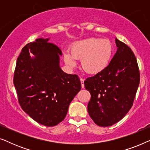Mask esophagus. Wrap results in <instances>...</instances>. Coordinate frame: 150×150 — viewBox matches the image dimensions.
<instances>
[{"instance_id":"esophagus-1","label":"esophagus","mask_w":150,"mask_h":150,"mask_svg":"<svg viewBox=\"0 0 150 150\" xmlns=\"http://www.w3.org/2000/svg\"><path fill=\"white\" fill-rule=\"evenodd\" d=\"M80 81H81V87H82V88H84L85 87V85H84V81H85V80H84L83 79H80Z\"/></svg>"}]
</instances>
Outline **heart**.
Instances as JSON below:
<instances>
[{"label": "heart", "instance_id": "1", "mask_svg": "<svg viewBox=\"0 0 150 150\" xmlns=\"http://www.w3.org/2000/svg\"><path fill=\"white\" fill-rule=\"evenodd\" d=\"M113 53L110 40L89 38L78 41L70 47V53L65 52L64 61L70 67H75L76 60H81V67L88 74L96 75L108 66Z\"/></svg>", "mask_w": 150, "mask_h": 150}]
</instances>
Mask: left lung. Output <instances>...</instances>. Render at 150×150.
Here are the masks:
<instances>
[{"label":"left lung","mask_w":150,"mask_h":150,"mask_svg":"<svg viewBox=\"0 0 150 150\" xmlns=\"http://www.w3.org/2000/svg\"><path fill=\"white\" fill-rule=\"evenodd\" d=\"M117 50L101 73L87 78L85 89L91 93L87 109L98 126H110L132 106L140 82L138 63L132 50L115 39Z\"/></svg>","instance_id":"left-lung-1"}]
</instances>
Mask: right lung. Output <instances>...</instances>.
I'll return each instance as SVG.
<instances>
[{
    "mask_svg": "<svg viewBox=\"0 0 150 150\" xmlns=\"http://www.w3.org/2000/svg\"><path fill=\"white\" fill-rule=\"evenodd\" d=\"M48 40L37 39L22 48L13 84L22 110L39 124L54 126L64 120L81 83L76 74L61 70L59 56L62 52ZM30 52L34 58H30Z\"/></svg>",
    "mask_w": 150,
    "mask_h": 150,
    "instance_id": "obj_1",
    "label": "right lung"
}]
</instances>
